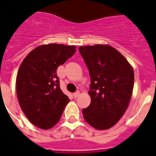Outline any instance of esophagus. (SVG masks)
<instances>
[{
	"label": "esophagus",
	"instance_id": "1",
	"mask_svg": "<svg viewBox=\"0 0 156 156\" xmlns=\"http://www.w3.org/2000/svg\"><path fill=\"white\" fill-rule=\"evenodd\" d=\"M80 95V92L79 91H77V92H75V93H74V94H73V97H74V98H77V97H78V96H79Z\"/></svg>",
	"mask_w": 156,
	"mask_h": 156
}]
</instances>
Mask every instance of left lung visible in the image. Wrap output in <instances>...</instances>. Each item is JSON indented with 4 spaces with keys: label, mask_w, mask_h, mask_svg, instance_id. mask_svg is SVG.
Returning a JSON list of instances; mask_svg holds the SVG:
<instances>
[{
    "label": "left lung",
    "mask_w": 156,
    "mask_h": 156,
    "mask_svg": "<svg viewBox=\"0 0 156 156\" xmlns=\"http://www.w3.org/2000/svg\"><path fill=\"white\" fill-rule=\"evenodd\" d=\"M91 78V103L82 109L93 128L104 130L115 126L126 111L132 96L134 72L120 52L108 44L80 46Z\"/></svg>",
    "instance_id": "1"
}]
</instances>
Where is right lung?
I'll return each mask as SVG.
<instances>
[{"label":"right lung","instance_id":"1","mask_svg":"<svg viewBox=\"0 0 156 156\" xmlns=\"http://www.w3.org/2000/svg\"><path fill=\"white\" fill-rule=\"evenodd\" d=\"M76 51L74 45L42 44L23 60L16 77V93L22 111L33 125L52 128L70 101L60 89L56 70Z\"/></svg>","mask_w":156,"mask_h":156}]
</instances>
